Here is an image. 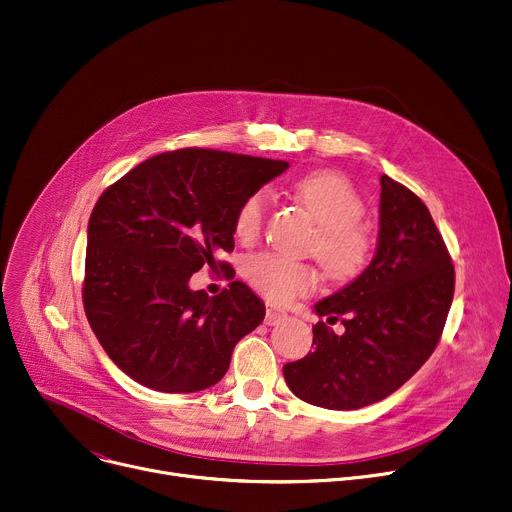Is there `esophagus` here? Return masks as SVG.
Wrapping results in <instances>:
<instances>
[{
	"mask_svg": "<svg viewBox=\"0 0 512 512\" xmlns=\"http://www.w3.org/2000/svg\"><path fill=\"white\" fill-rule=\"evenodd\" d=\"M282 319H286V313H284V311L276 309L274 304H267V306H265V323H267V325H276V323H280Z\"/></svg>",
	"mask_w": 512,
	"mask_h": 512,
	"instance_id": "1",
	"label": "esophagus"
}]
</instances>
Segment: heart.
I'll list each match as a JSON object with an SVG mask.
<instances>
[{"mask_svg":"<svg viewBox=\"0 0 512 512\" xmlns=\"http://www.w3.org/2000/svg\"><path fill=\"white\" fill-rule=\"evenodd\" d=\"M294 191L321 224L315 251L321 263L335 278L354 276L366 263L370 238L358 222L364 214V201L356 187L339 173L321 170L302 177ZM267 210V193H251L236 212L234 230L243 241H253L261 232ZM243 274L249 284L269 300L286 304L300 294L317 288V271L280 253H257L245 261Z\"/></svg>","mask_w":512,"mask_h":512,"instance_id":"heart-1","label":"heart"}]
</instances>
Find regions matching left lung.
Returning <instances> with one entry per match:
<instances>
[{
  "mask_svg": "<svg viewBox=\"0 0 512 512\" xmlns=\"http://www.w3.org/2000/svg\"><path fill=\"white\" fill-rule=\"evenodd\" d=\"M379 241L370 265L315 304V350L284 366L290 391L327 410H358L397 391L434 352L453 302L455 267L422 199L381 177Z\"/></svg>",
  "mask_w": 512,
  "mask_h": 512,
  "instance_id": "left-lung-1",
  "label": "left lung"
}]
</instances>
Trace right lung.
Wrapping results in <instances>:
<instances>
[{"mask_svg": "<svg viewBox=\"0 0 512 512\" xmlns=\"http://www.w3.org/2000/svg\"><path fill=\"white\" fill-rule=\"evenodd\" d=\"M288 166L185 148L144 160L98 197L88 222L84 311L100 346L135 383L195 393L224 377L265 304L238 280L212 298L189 280L216 263L218 249H234L241 203Z\"/></svg>", "mask_w": 512, "mask_h": 512, "instance_id": "obj_1", "label": "right lung"}]
</instances>
